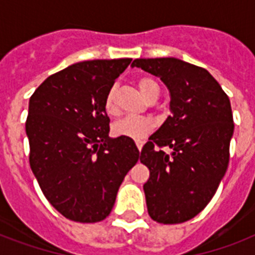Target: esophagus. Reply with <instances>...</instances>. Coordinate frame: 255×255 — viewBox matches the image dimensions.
I'll return each mask as SVG.
<instances>
[{
  "instance_id": "1",
  "label": "esophagus",
  "mask_w": 255,
  "mask_h": 255,
  "mask_svg": "<svg viewBox=\"0 0 255 255\" xmlns=\"http://www.w3.org/2000/svg\"><path fill=\"white\" fill-rule=\"evenodd\" d=\"M143 145H144L143 140H136V147H137V149H139V151H141Z\"/></svg>"
}]
</instances>
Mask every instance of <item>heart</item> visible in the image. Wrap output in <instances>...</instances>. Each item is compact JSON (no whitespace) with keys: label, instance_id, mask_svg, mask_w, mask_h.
<instances>
[{"label":"heart","instance_id":"b5f03b06","mask_svg":"<svg viewBox=\"0 0 255 255\" xmlns=\"http://www.w3.org/2000/svg\"><path fill=\"white\" fill-rule=\"evenodd\" d=\"M140 91L143 92V95L148 100H155L160 94V87L155 79L149 77L140 78L139 82ZM104 110L110 115H114L116 112L115 106V92L114 90L107 92L106 99H104ZM153 128V123L151 119L143 118V116H126L123 119L118 120L112 126V133L115 136H124L129 139L140 140L147 135L148 132H151Z\"/></svg>","mask_w":255,"mask_h":255}]
</instances>
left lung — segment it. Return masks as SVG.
Masks as SVG:
<instances>
[{"mask_svg": "<svg viewBox=\"0 0 255 255\" xmlns=\"http://www.w3.org/2000/svg\"><path fill=\"white\" fill-rule=\"evenodd\" d=\"M132 67L159 77L169 90L172 115L149 136L140 161L149 169L143 189L151 218L181 224L209 204L225 176L234 131L230 100L205 69L188 62L135 59Z\"/></svg>", "mask_w": 255, "mask_h": 255, "instance_id": "1", "label": "left lung"}]
</instances>
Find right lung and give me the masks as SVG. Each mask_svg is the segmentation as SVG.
Returning a JSON list of instances; mask_svg holds the SVG:
<instances>
[{"label": "right lung", "instance_id": "right-lung-1", "mask_svg": "<svg viewBox=\"0 0 255 255\" xmlns=\"http://www.w3.org/2000/svg\"><path fill=\"white\" fill-rule=\"evenodd\" d=\"M131 61L79 62L50 75L30 98V167L47 201L71 221L107 217L139 160L133 140L108 136L104 110L107 92Z\"/></svg>", "mask_w": 255, "mask_h": 255}]
</instances>
